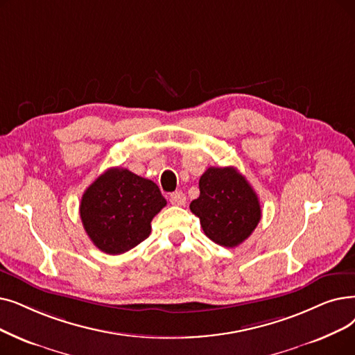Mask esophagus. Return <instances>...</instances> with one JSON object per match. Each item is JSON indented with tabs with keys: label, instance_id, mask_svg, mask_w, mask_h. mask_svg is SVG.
Listing matches in <instances>:
<instances>
[{
	"label": "esophagus",
	"instance_id": "34e87169",
	"mask_svg": "<svg viewBox=\"0 0 355 355\" xmlns=\"http://www.w3.org/2000/svg\"><path fill=\"white\" fill-rule=\"evenodd\" d=\"M169 203L174 206H184L186 205V194L182 191H175L169 194Z\"/></svg>",
	"mask_w": 355,
	"mask_h": 355
}]
</instances>
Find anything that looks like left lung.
<instances>
[{
  "label": "left lung",
  "mask_w": 355,
  "mask_h": 355,
  "mask_svg": "<svg viewBox=\"0 0 355 355\" xmlns=\"http://www.w3.org/2000/svg\"><path fill=\"white\" fill-rule=\"evenodd\" d=\"M200 196L190 210L213 242L234 248L248 238L261 219L259 200L234 166H210L198 181Z\"/></svg>",
  "instance_id": "left-lung-1"
}]
</instances>
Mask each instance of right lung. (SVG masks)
<instances>
[{"mask_svg": "<svg viewBox=\"0 0 355 355\" xmlns=\"http://www.w3.org/2000/svg\"><path fill=\"white\" fill-rule=\"evenodd\" d=\"M164 206L155 182L126 168H109L83 194L80 216L92 243L119 255L149 236L150 222Z\"/></svg>", "mask_w": 355, "mask_h": 355, "instance_id": "add662e5", "label": "right lung"}]
</instances>
